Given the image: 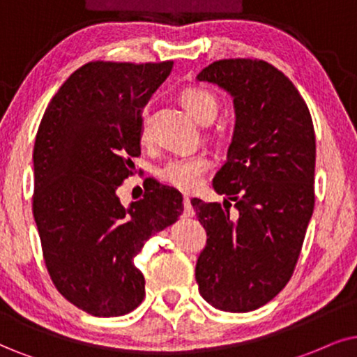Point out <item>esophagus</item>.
<instances>
[{
  "label": "esophagus",
  "mask_w": 357,
  "mask_h": 357,
  "mask_svg": "<svg viewBox=\"0 0 357 357\" xmlns=\"http://www.w3.org/2000/svg\"><path fill=\"white\" fill-rule=\"evenodd\" d=\"M183 201H184V214H186L188 218H189V215H192V214H194L192 206H191V197H189L188 194H184Z\"/></svg>",
  "instance_id": "esophagus-1"
}]
</instances>
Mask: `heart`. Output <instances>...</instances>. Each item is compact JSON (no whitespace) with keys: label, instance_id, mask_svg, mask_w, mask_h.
<instances>
[{"label":"heart","instance_id":"1","mask_svg":"<svg viewBox=\"0 0 357 357\" xmlns=\"http://www.w3.org/2000/svg\"><path fill=\"white\" fill-rule=\"evenodd\" d=\"M181 102L188 112L201 123L212 121L219 110V102L212 92L201 87H188L181 92ZM142 133L146 137V114L143 116ZM209 168V158L202 153H188L171 158L158 168V178L181 191H194L201 184L202 174Z\"/></svg>","mask_w":357,"mask_h":357}]
</instances>
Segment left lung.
Here are the masks:
<instances>
[{
  "instance_id": "8db88e82",
  "label": "left lung",
  "mask_w": 357,
  "mask_h": 357,
  "mask_svg": "<svg viewBox=\"0 0 357 357\" xmlns=\"http://www.w3.org/2000/svg\"><path fill=\"white\" fill-rule=\"evenodd\" d=\"M196 80L225 90L236 114L227 161L212 179L224 209L191 199L207 234L196 282L214 308L245 313L275 298L298 260L314 207L313 121L291 80L265 61L224 59Z\"/></svg>"
}]
</instances>
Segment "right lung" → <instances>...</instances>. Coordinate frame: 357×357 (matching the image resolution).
<instances>
[{
	"label": "right lung",
	"instance_id": "right-lung-1",
	"mask_svg": "<svg viewBox=\"0 0 357 357\" xmlns=\"http://www.w3.org/2000/svg\"><path fill=\"white\" fill-rule=\"evenodd\" d=\"M173 62H89L52 97L34 143L33 214L54 285L93 317L142 303L133 257L183 212V196L155 183L121 204L116 189L142 151V114Z\"/></svg>",
	"mask_w": 357,
	"mask_h": 357
}]
</instances>
